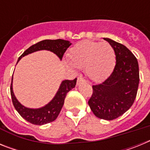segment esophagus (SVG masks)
I'll return each mask as SVG.
<instances>
[{
  "label": "esophagus",
  "mask_w": 150,
  "mask_h": 150,
  "mask_svg": "<svg viewBox=\"0 0 150 150\" xmlns=\"http://www.w3.org/2000/svg\"><path fill=\"white\" fill-rule=\"evenodd\" d=\"M86 81V79H84V78L83 77V76H79V77L77 78V85H79V83H82V82H85Z\"/></svg>",
  "instance_id": "1"
}]
</instances>
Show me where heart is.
Segmentation results:
<instances>
[{
	"label": "heart",
	"instance_id": "b5f03b06",
	"mask_svg": "<svg viewBox=\"0 0 150 150\" xmlns=\"http://www.w3.org/2000/svg\"><path fill=\"white\" fill-rule=\"evenodd\" d=\"M71 65L84 68L87 76L95 81H100L112 71L116 55L112 46L107 42L84 40L76 43L68 55Z\"/></svg>",
	"mask_w": 150,
	"mask_h": 150
}]
</instances>
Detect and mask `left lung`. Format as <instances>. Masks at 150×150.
I'll use <instances>...</instances> for the list:
<instances>
[{
    "mask_svg": "<svg viewBox=\"0 0 150 150\" xmlns=\"http://www.w3.org/2000/svg\"><path fill=\"white\" fill-rule=\"evenodd\" d=\"M114 50L116 64L112 74L100 84L92 86L88 103L98 118L112 120L132 107L137 96L139 67L136 57L126 46L104 38Z\"/></svg>",
    "mask_w": 150,
    "mask_h": 150,
    "instance_id": "1",
    "label": "left lung"
}]
</instances>
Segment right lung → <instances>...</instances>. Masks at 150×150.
<instances>
[{
	"label": "right lung",
	"instance_id": "1",
	"mask_svg": "<svg viewBox=\"0 0 150 150\" xmlns=\"http://www.w3.org/2000/svg\"><path fill=\"white\" fill-rule=\"evenodd\" d=\"M71 45V43L69 41L62 39L44 40L40 41L38 43L30 46L28 50L24 52L21 55V56L18 58V62L20 60L21 58L24 57L25 55L32 53L34 52L38 51V50H50V51L56 54L59 57V59L62 60L64 54ZM76 83V78L73 80H67V79L64 80L61 84L60 88L55 95V98L47 105L42 108H39V109H29V108L22 106L16 98L15 95L13 94V86H12V85H13L12 84L13 83V76H12V82L11 85H10V95H11L13 104L17 112L26 121L29 122L31 124L38 125L47 124V123H50L56 120V118L60 113L61 110L64 105L66 95L68 93V91H70L73 88L75 87Z\"/></svg>",
	"mask_w": 150,
	"mask_h": 150
}]
</instances>
